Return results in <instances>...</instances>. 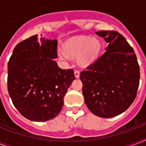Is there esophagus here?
Wrapping results in <instances>:
<instances>
[{"label": "esophagus", "instance_id": "esophagus-1", "mask_svg": "<svg viewBox=\"0 0 146 146\" xmlns=\"http://www.w3.org/2000/svg\"><path fill=\"white\" fill-rule=\"evenodd\" d=\"M80 72L79 70H74V74H75V76L76 78H78L80 76Z\"/></svg>", "mask_w": 146, "mask_h": 146}]
</instances>
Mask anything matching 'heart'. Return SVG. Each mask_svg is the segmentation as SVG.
<instances>
[{
  "label": "heart",
  "mask_w": 146,
  "mask_h": 146,
  "mask_svg": "<svg viewBox=\"0 0 146 146\" xmlns=\"http://www.w3.org/2000/svg\"><path fill=\"white\" fill-rule=\"evenodd\" d=\"M63 50L57 51L58 57L62 60L70 59L69 55L77 56L80 63L86 64L91 63L99 53L101 44L97 38H92L88 35H80L73 37L64 44Z\"/></svg>",
  "instance_id": "1"
}]
</instances>
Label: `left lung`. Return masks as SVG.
Instances as JSON below:
<instances>
[{
    "label": "left lung",
    "mask_w": 146,
    "mask_h": 146,
    "mask_svg": "<svg viewBox=\"0 0 146 146\" xmlns=\"http://www.w3.org/2000/svg\"><path fill=\"white\" fill-rule=\"evenodd\" d=\"M108 45L97 60L80 73L85 103L101 117L117 116L136 97L140 71L136 55L120 33L114 30L96 33Z\"/></svg>",
    "instance_id": "1"
}]
</instances>
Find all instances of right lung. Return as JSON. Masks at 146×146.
Listing matches in <instances>:
<instances>
[{
    "instance_id": "1",
    "label": "right lung",
    "mask_w": 146,
    "mask_h": 146,
    "mask_svg": "<svg viewBox=\"0 0 146 146\" xmlns=\"http://www.w3.org/2000/svg\"><path fill=\"white\" fill-rule=\"evenodd\" d=\"M57 48V40L35 35L17 44L10 57L8 92L15 108L29 120L44 122L57 117L75 80L73 69H60L54 61Z\"/></svg>"
}]
</instances>
